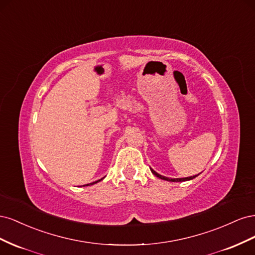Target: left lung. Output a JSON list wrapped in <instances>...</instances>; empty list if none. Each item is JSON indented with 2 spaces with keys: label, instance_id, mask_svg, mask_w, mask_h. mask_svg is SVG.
Segmentation results:
<instances>
[{
  "label": "left lung",
  "instance_id": "left-lung-1",
  "mask_svg": "<svg viewBox=\"0 0 255 255\" xmlns=\"http://www.w3.org/2000/svg\"><path fill=\"white\" fill-rule=\"evenodd\" d=\"M150 169H151V168H150ZM151 171H152V173H153L154 175H156L157 177H159V179H161V180H165V181H169V182H184V181H189V180L195 179L196 176H198V175H199V174H197V175L189 176V177H181V179H170V177H166V176H164V175H160V174H158L157 172L154 171L153 169H151Z\"/></svg>",
  "mask_w": 255,
  "mask_h": 255
}]
</instances>
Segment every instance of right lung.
Returning a JSON list of instances; mask_svg holds the SVG:
<instances>
[{"label":"right lung","instance_id":"right-lung-1","mask_svg":"<svg viewBox=\"0 0 255 255\" xmlns=\"http://www.w3.org/2000/svg\"><path fill=\"white\" fill-rule=\"evenodd\" d=\"M103 179H101V180H99V181H96V182H92V183H90V184H87L86 185V186H89V185H94V184H96V183H98V182H100V181H102ZM84 186H85V185H84Z\"/></svg>","mask_w":255,"mask_h":255}]
</instances>
